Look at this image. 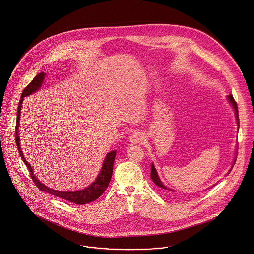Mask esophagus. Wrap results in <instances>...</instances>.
Here are the masks:
<instances>
[{"mask_svg":"<svg viewBox=\"0 0 254 254\" xmlns=\"http://www.w3.org/2000/svg\"><path fill=\"white\" fill-rule=\"evenodd\" d=\"M129 140H130V142L133 143V144L142 143L143 140H144V136H143L140 132H136V133H133V134L130 136Z\"/></svg>","mask_w":254,"mask_h":254,"instance_id":"obj_1","label":"esophagus"}]
</instances>
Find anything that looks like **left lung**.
I'll use <instances>...</instances> for the list:
<instances>
[{
	"label": "left lung",
	"mask_w": 254,
	"mask_h": 254,
	"mask_svg": "<svg viewBox=\"0 0 254 254\" xmlns=\"http://www.w3.org/2000/svg\"><path fill=\"white\" fill-rule=\"evenodd\" d=\"M227 100H228V102H229L231 107L233 108V110H234V112H235V117H236V121H237V125H238V131H239L240 121H239V114H238V106H237V104H236V102H235V100H234V98H233V96H232V95H228V96H227ZM236 155H237V150H236ZM236 159H237V156H235V157H234V161H233V164H232V166H231V169L229 170V172L227 173V175H228V174H230L231 170H232V168H233V166H234V164H235V162H236ZM150 177H151L152 182H153L155 185H157V186H159V187L162 188V189L170 190V191L175 192L173 189H171V188L167 187L166 185H164V184L162 183V181L160 180V178H159L158 174H157V171H156V169H155V167H154V164H153V163L151 164V173H150Z\"/></svg>",
	"instance_id": "8db88e82"
}]
</instances>
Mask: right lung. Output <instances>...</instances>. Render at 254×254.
I'll return each instance as SVG.
<instances>
[{"mask_svg":"<svg viewBox=\"0 0 254 254\" xmlns=\"http://www.w3.org/2000/svg\"><path fill=\"white\" fill-rule=\"evenodd\" d=\"M45 77H46L45 72H40L39 74H37L34 77V79L27 85V87H25L22 95H21V99L19 101V105H18V109H17L15 140H16V144H17V148H18L20 157L22 158L25 165L29 169L33 182L35 183V185L39 187V189L41 191H44V192H46L48 194H51V195L56 196L58 198L64 199L66 201H69V202H71V203L76 204V205H84V204L91 203V202H94L95 200H97L105 192V190L109 186V184H110L111 179H112V176H113V169H114V163H115V159H116V150H113V151L109 152L106 155L105 160L103 162V166L101 168V171H100L98 177L96 178V180L93 182L92 184L88 185L87 187H85L83 189H80V190H77V191H59V190H56V189H52V188L48 187L47 185L41 183L35 177L31 165L25 159L23 152L21 151L20 138H19V133H18L19 129L18 128H19L20 113H21V107H22L24 98L29 96V95H32L33 93L37 92L42 87Z\"/></svg>","mask_w":254,"mask_h":254,"instance_id":"obj_1","label":"right lung"}]
</instances>
